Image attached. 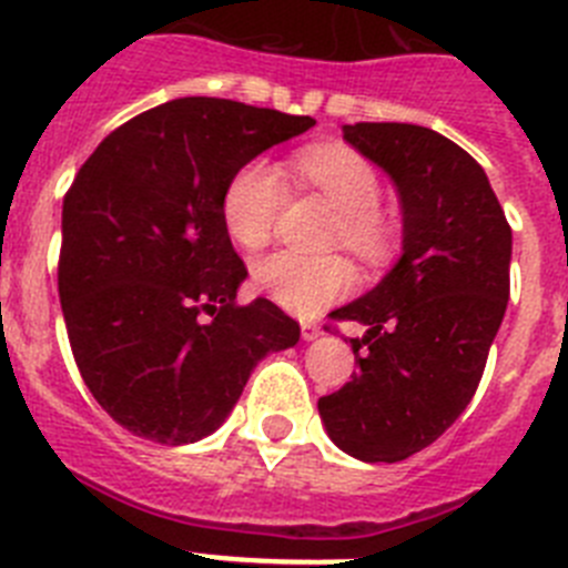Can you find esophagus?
Returning <instances> with one entry per match:
<instances>
[{
  "label": "esophagus",
  "mask_w": 568,
  "mask_h": 568,
  "mask_svg": "<svg viewBox=\"0 0 568 568\" xmlns=\"http://www.w3.org/2000/svg\"><path fill=\"white\" fill-rule=\"evenodd\" d=\"M321 333H324V329L318 327V324H301V338L304 341H315V338H321Z\"/></svg>",
  "instance_id": "1"
}]
</instances>
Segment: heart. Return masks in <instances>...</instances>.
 <instances>
[{
    "label": "heart",
    "mask_w": 568,
    "mask_h": 568,
    "mask_svg": "<svg viewBox=\"0 0 568 568\" xmlns=\"http://www.w3.org/2000/svg\"><path fill=\"white\" fill-rule=\"evenodd\" d=\"M295 173L318 190L341 213L338 239L364 258H378L386 250V224L381 222V179L375 168L355 150L341 144H318L295 155ZM284 175L267 159L244 164L224 190V227L235 244L264 247L284 207ZM253 281L287 313L313 318L355 284L353 267L338 255H301L290 250L255 261Z\"/></svg>",
    "instance_id": "heart-1"
}]
</instances>
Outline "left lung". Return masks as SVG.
<instances>
[{
  "instance_id": "8db88e82",
  "label": "left lung",
  "mask_w": 568,
  "mask_h": 568,
  "mask_svg": "<svg viewBox=\"0 0 568 568\" xmlns=\"http://www.w3.org/2000/svg\"><path fill=\"white\" fill-rule=\"evenodd\" d=\"M344 142L378 164L404 213L400 258L333 315L358 373L318 400L329 440L366 464L420 453L458 420L484 375L509 301L511 230L484 168L418 124H344Z\"/></svg>"
}]
</instances>
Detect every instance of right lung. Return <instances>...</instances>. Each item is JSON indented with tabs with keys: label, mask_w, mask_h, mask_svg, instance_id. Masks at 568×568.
<instances>
[{
	"label": "right lung",
	"mask_w": 568,
	"mask_h": 568,
	"mask_svg": "<svg viewBox=\"0 0 568 568\" xmlns=\"http://www.w3.org/2000/svg\"><path fill=\"white\" fill-rule=\"evenodd\" d=\"M315 119L173 99L104 139L64 195L59 301L104 413L139 438L213 435L267 353L301 329L273 301L235 304L247 267L224 227L230 179Z\"/></svg>",
	"instance_id": "1"
}]
</instances>
